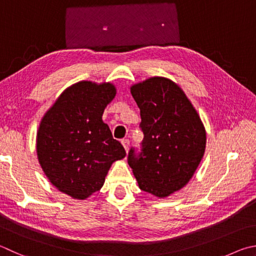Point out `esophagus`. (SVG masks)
<instances>
[{
    "instance_id": "34e87169",
    "label": "esophagus",
    "mask_w": 256,
    "mask_h": 256,
    "mask_svg": "<svg viewBox=\"0 0 256 256\" xmlns=\"http://www.w3.org/2000/svg\"><path fill=\"white\" fill-rule=\"evenodd\" d=\"M122 146H124L125 151H126V153H128V146H130V141L128 140V138H125V140H122Z\"/></svg>"
}]
</instances>
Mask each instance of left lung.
<instances>
[{"instance_id": "8db88e82", "label": "left lung", "mask_w": 256, "mask_h": 256, "mask_svg": "<svg viewBox=\"0 0 256 256\" xmlns=\"http://www.w3.org/2000/svg\"><path fill=\"white\" fill-rule=\"evenodd\" d=\"M144 134L141 152L128 162L143 192L166 198L192 179L205 153L206 131L192 102L172 80L151 77L134 84Z\"/></svg>"}]
</instances>
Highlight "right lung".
<instances>
[{
	"instance_id": "1",
	"label": "right lung",
	"mask_w": 256,
	"mask_h": 256,
	"mask_svg": "<svg viewBox=\"0 0 256 256\" xmlns=\"http://www.w3.org/2000/svg\"><path fill=\"white\" fill-rule=\"evenodd\" d=\"M115 95L110 82H76L62 92L40 122L39 164L50 182L74 199L84 200L98 192L113 162L126 156L102 120Z\"/></svg>"
}]
</instances>
